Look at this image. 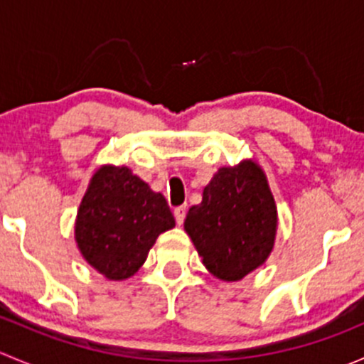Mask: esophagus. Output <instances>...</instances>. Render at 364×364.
<instances>
[{"label":"esophagus","instance_id":"34e87169","mask_svg":"<svg viewBox=\"0 0 364 364\" xmlns=\"http://www.w3.org/2000/svg\"><path fill=\"white\" fill-rule=\"evenodd\" d=\"M185 216H186V205H179V208L174 209V218L176 222H178V225H183Z\"/></svg>","mask_w":364,"mask_h":364}]
</instances>
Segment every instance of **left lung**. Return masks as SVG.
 I'll return each instance as SVG.
<instances>
[{"instance_id": "1", "label": "left lung", "mask_w": 364, "mask_h": 364, "mask_svg": "<svg viewBox=\"0 0 364 364\" xmlns=\"http://www.w3.org/2000/svg\"><path fill=\"white\" fill-rule=\"evenodd\" d=\"M278 211L266 172L257 161L220 167L192 205L185 230L205 269L223 282H240L267 260Z\"/></svg>"}]
</instances>
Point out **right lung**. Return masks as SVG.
Masks as SVG:
<instances>
[{"label":"right lung","mask_w":364,"mask_h":364,"mask_svg":"<svg viewBox=\"0 0 364 364\" xmlns=\"http://www.w3.org/2000/svg\"><path fill=\"white\" fill-rule=\"evenodd\" d=\"M174 225L161 193L124 165H102L77 209L75 243L93 269L119 282L141 269L156 237Z\"/></svg>","instance_id":"add662e5"}]
</instances>
